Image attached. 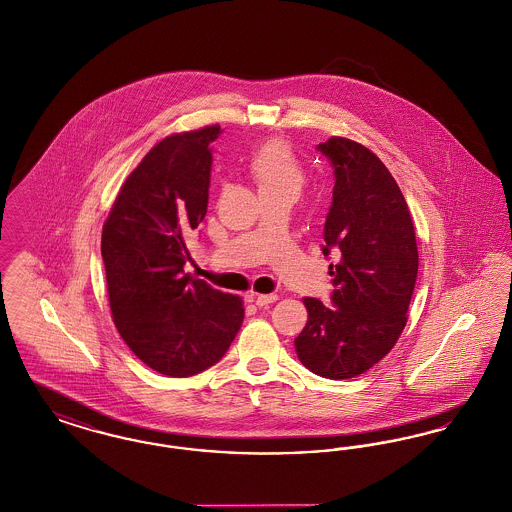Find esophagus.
Returning a JSON list of instances; mask_svg holds the SVG:
<instances>
[{"label": "esophagus", "instance_id": "esophagus-1", "mask_svg": "<svg viewBox=\"0 0 512 512\" xmlns=\"http://www.w3.org/2000/svg\"><path fill=\"white\" fill-rule=\"evenodd\" d=\"M277 298H279L277 294H258V296H254V302L258 308H267L269 304L277 302Z\"/></svg>", "mask_w": 512, "mask_h": 512}]
</instances>
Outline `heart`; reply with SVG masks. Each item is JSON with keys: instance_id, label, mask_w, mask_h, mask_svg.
<instances>
[{"instance_id": "heart-1", "label": "heart", "mask_w": 512, "mask_h": 512, "mask_svg": "<svg viewBox=\"0 0 512 512\" xmlns=\"http://www.w3.org/2000/svg\"><path fill=\"white\" fill-rule=\"evenodd\" d=\"M248 174L258 187L260 197L273 193L298 195L304 172L285 141H269L248 160Z\"/></svg>"}]
</instances>
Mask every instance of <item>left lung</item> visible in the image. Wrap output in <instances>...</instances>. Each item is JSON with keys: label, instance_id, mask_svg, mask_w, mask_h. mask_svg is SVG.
<instances>
[{"label": "left lung", "instance_id": "8db88e82", "mask_svg": "<svg viewBox=\"0 0 512 512\" xmlns=\"http://www.w3.org/2000/svg\"><path fill=\"white\" fill-rule=\"evenodd\" d=\"M317 149L334 168L333 204L323 229L333 306L304 298L308 323L294 338L304 367L323 378H354L386 356L407 323L419 271L415 227L388 168L361 143L331 137Z\"/></svg>", "mask_w": 512, "mask_h": 512}]
</instances>
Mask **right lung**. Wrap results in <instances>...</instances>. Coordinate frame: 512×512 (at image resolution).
Returning <instances> with one entry per match:
<instances>
[{
  "mask_svg": "<svg viewBox=\"0 0 512 512\" xmlns=\"http://www.w3.org/2000/svg\"><path fill=\"white\" fill-rule=\"evenodd\" d=\"M220 134V126H206L156 143L103 225L114 325L135 356L166 377H193L218 363L245 319L239 296L183 271L191 262L185 235L208 206V145Z\"/></svg>",
  "mask_w": 512,
  "mask_h": 512,
  "instance_id": "add662e5",
  "label": "right lung"
}]
</instances>
